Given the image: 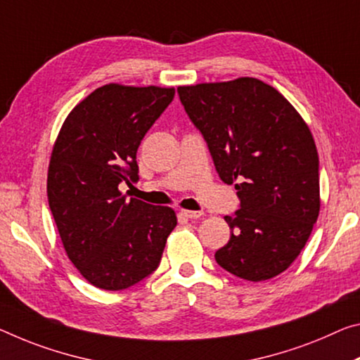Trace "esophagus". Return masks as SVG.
Wrapping results in <instances>:
<instances>
[{"label":"esophagus","mask_w":360,"mask_h":360,"mask_svg":"<svg viewBox=\"0 0 360 360\" xmlns=\"http://www.w3.org/2000/svg\"><path fill=\"white\" fill-rule=\"evenodd\" d=\"M181 214L187 219H197L203 216V211H192V210H181Z\"/></svg>","instance_id":"34e87169"}]
</instances>
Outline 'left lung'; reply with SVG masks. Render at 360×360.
<instances>
[{
  "instance_id": "1",
  "label": "left lung",
  "mask_w": 360,
  "mask_h": 360,
  "mask_svg": "<svg viewBox=\"0 0 360 360\" xmlns=\"http://www.w3.org/2000/svg\"><path fill=\"white\" fill-rule=\"evenodd\" d=\"M216 171L236 184L240 210L224 216L231 238L214 253L233 276L262 282L287 271L321 211L319 155L298 110L271 84L240 77L178 86Z\"/></svg>"
}]
</instances>
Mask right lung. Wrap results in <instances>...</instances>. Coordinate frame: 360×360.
<instances>
[{"label": "right lung", "mask_w": 360, "mask_h": 360, "mask_svg": "<svg viewBox=\"0 0 360 360\" xmlns=\"http://www.w3.org/2000/svg\"><path fill=\"white\" fill-rule=\"evenodd\" d=\"M174 88L108 83L72 108L48 168V202L68 259L102 290H124L157 269L178 224L173 208L127 198L136 153Z\"/></svg>", "instance_id": "right-lung-1"}]
</instances>
